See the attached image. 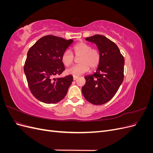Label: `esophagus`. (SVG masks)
<instances>
[{
	"label": "esophagus",
	"mask_w": 153,
	"mask_h": 153,
	"mask_svg": "<svg viewBox=\"0 0 153 153\" xmlns=\"http://www.w3.org/2000/svg\"><path fill=\"white\" fill-rule=\"evenodd\" d=\"M77 78H78V76H73V80H76L77 79Z\"/></svg>",
	"instance_id": "obj_1"
}]
</instances>
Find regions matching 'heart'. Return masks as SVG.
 I'll use <instances>...</instances> for the list:
<instances>
[{
  "label": "heart",
  "instance_id": "1",
  "mask_svg": "<svg viewBox=\"0 0 153 153\" xmlns=\"http://www.w3.org/2000/svg\"><path fill=\"white\" fill-rule=\"evenodd\" d=\"M74 53L76 57H80L78 65L68 69L66 73L69 75L78 76L87 73L89 67L94 69L98 66L101 59V55L98 49L92 48L91 45L85 42H80L74 46ZM61 60L66 66H69L74 62L75 57L70 51L66 50L63 52Z\"/></svg>",
  "mask_w": 153,
  "mask_h": 153
}]
</instances>
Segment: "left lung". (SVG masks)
Here are the masks:
<instances>
[{"label":"left lung","instance_id":"1","mask_svg":"<svg viewBox=\"0 0 153 153\" xmlns=\"http://www.w3.org/2000/svg\"><path fill=\"white\" fill-rule=\"evenodd\" d=\"M85 39L97 45L101 59L96 72L85 76L82 94L91 103L103 105L113 98L123 82L124 59L117 45L103 35Z\"/></svg>","mask_w":153,"mask_h":153}]
</instances>
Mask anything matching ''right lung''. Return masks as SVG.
Here are the masks:
<instances>
[{
  "label": "right lung",
  "mask_w": 153,
  "mask_h": 153,
  "mask_svg": "<svg viewBox=\"0 0 153 153\" xmlns=\"http://www.w3.org/2000/svg\"><path fill=\"white\" fill-rule=\"evenodd\" d=\"M73 41L48 35L42 37L27 52L24 72L31 93L41 102L56 103L66 96L73 77L55 78L65 70L61 57Z\"/></svg>",
  "instance_id": "right-lung-1"
}]
</instances>
